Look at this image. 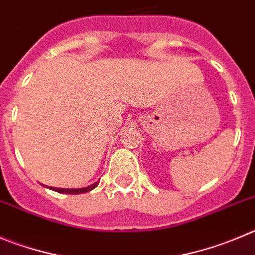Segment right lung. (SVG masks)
I'll return each instance as SVG.
<instances>
[{
  "label": "right lung",
  "instance_id": "obj_1",
  "mask_svg": "<svg viewBox=\"0 0 255 255\" xmlns=\"http://www.w3.org/2000/svg\"><path fill=\"white\" fill-rule=\"evenodd\" d=\"M99 182H95V184L90 185L88 187H83V189H56V187H49V189L54 190L56 192H60V194H84V192L90 191V190L95 189V187L98 186Z\"/></svg>",
  "mask_w": 255,
  "mask_h": 255
}]
</instances>
